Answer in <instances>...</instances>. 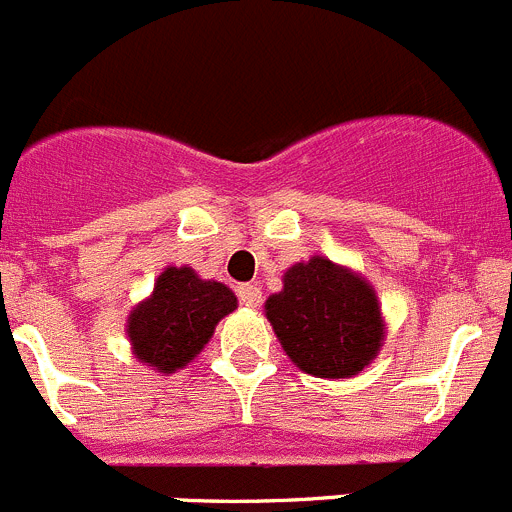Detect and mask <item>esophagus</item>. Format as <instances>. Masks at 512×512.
<instances>
[{"label":"esophagus","instance_id":"34e87169","mask_svg":"<svg viewBox=\"0 0 512 512\" xmlns=\"http://www.w3.org/2000/svg\"><path fill=\"white\" fill-rule=\"evenodd\" d=\"M237 296H239V303L247 308H257L262 303V290L257 288V285H250V283L239 285Z\"/></svg>","mask_w":512,"mask_h":512}]
</instances>
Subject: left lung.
I'll use <instances>...</instances> for the list:
<instances>
[{"label":"left lung","mask_w":512,"mask_h":512,"mask_svg":"<svg viewBox=\"0 0 512 512\" xmlns=\"http://www.w3.org/2000/svg\"><path fill=\"white\" fill-rule=\"evenodd\" d=\"M265 313L285 354L308 375H357L382 344L375 290L324 257L290 267Z\"/></svg>","instance_id":"obj_1"}]
</instances>
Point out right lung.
<instances>
[{
  "mask_svg": "<svg viewBox=\"0 0 512 512\" xmlns=\"http://www.w3.org/2000/svg\"><path fill=\"white\" fill-rule=\"evenodd\" d=\"M237 308L232 290L201 280L191 267H168L153 296L130 313V342L137 359L176 372L204 349L219 319Z\"/></svg>",
  "mask_w": 512,
  "mask_h": 512,
  "instance_id": "obj_1",
  "label": "right lung"
}]
</instances>
